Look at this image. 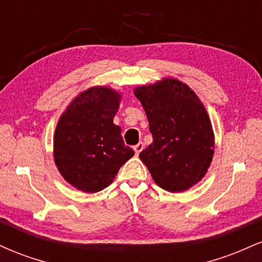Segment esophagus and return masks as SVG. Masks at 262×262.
Masks as SVG:
<instances>
[{"label":"esophagus","instance_id":"obj_1","mask_svg":"<svg viewBox=\"0 0 262 262\" xmlns=\"http://www.w3.org/2000/svg\"><path fill=\"white\" fill-rule=\"evenodd\" d=\"M133 149H134L135 154H137V155H139L141 150L144 149V144H143V143H138L137 145H134V148H133Z\"/></svg>","mask_w":262,"mask_h":262}]
</instances>
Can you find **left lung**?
<instances>
[{
  "instance_id": "left-lung-1",
  "label": "left lung",
  "mask_w": 262,
  "mask_h": 262,
  "mask_svg": "<svg viewBox=\"0 0 262 262\" xmlns=\"http://www.w3.org/2000/svg\"><path fill=\"white\" fill-rule=\"evenodd\" d=\"M134 95L145 110L152 143L139 154L152 180L182 192L202 180L214 152V133L206 108L186 83L162 79Z\"/></svg>"
}]
</instances>
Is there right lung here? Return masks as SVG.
Returning <instances> with one entry per match:
<instances>
[{"instance_id": "obj_1", "label": "right lung", "mask_w": 262, "mask_h": 262, "mask_svg": "<svg viewBox=\"0 0 262 262\" xmlns=\"http://www.w3.org/2000/svg\"><path fill=\"white\" fill-rule=\"evenodd\" d=\"M121 93L106 86L81 92L60 117L54 134V160L61 176L80 191L95 193L113 182L134 155L113 118Z\"/></svg>"}]
</instances>
